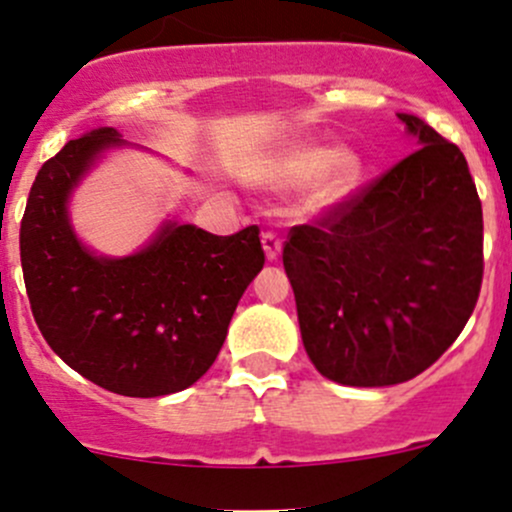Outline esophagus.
Here are the masks:
<instances>
[{
    "label": "esophagus",
    "instance_id": "esophagus-1",
    "mask_svg": "<svg viewBox=\"0 0 512 512\" xmlns=\"http://www.w3.org/2000/svg\"><path fill=\"white\" fill-rule=\"evenodd\" d=\"M262 247H265L267 260H277L279 252H282V238L274 230H265L262 233Z\"/></svg>",
    "mask_w": 512,
    "mask_h": 512
}]
</instances>
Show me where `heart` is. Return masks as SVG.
<instances>
[{"label":"heart","mask_w":512,"mask_h":512,"mask_svg":"<svg viewBox=\"0 0 512 512\" xmlns=\"http://www.w3.org/2000/svg\"><path fill=\"white\" fill-rule=\"evenodd\" d=\"M360 171H363V164L358 154L348 149L333 152L328 157V149L306 147L297 149L282 161L279 176L292 186L309 184L311 179H316V198L328 203L351 191L355 181L360 179Z\"/></svg>","instance_id":"heart-1"}]
</instances>
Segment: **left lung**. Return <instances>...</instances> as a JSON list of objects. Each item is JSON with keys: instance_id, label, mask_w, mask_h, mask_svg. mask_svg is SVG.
<instances>
[{"instance_id": "left-lung-1", "label": "left lung", "mask_w": 512, "mask_h": 512, "mask_svg": "<svg viewBox=\"0 0 512 512\" xmlns=\"http://www.w3.org/2000/svg\"><path fill=\"white\" fill-rule=\"evenodd\" d=\"M410 157L282 247L301 341L321 375L341 385L405 383L437 363L476 309L483 282V211L454 142L400 115Z\"/></svg>"}]
</instances>
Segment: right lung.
Wrapping results in <instances>:
<instances>
[{
  "instance_id": "add662e5",
  "label": "right lung",
  "mask_w": 512,
  "mask_h": 512,
  "mask_svg": "<svg viewBox=\"0 0 512 512\" xmlns=\"http://www.w3.org/2000/svg\"><path fill=\"white\" fill-rule=\"evenodd\" d=\"M112 144H122L115 129H95L36 174L19 230L26 294L46 343L75 373L117 395H171L218 358L242 292L265 265L260 228L213 235L169 223L137 255H90L66 201Z\"/></svg>"
}]
</instances>
